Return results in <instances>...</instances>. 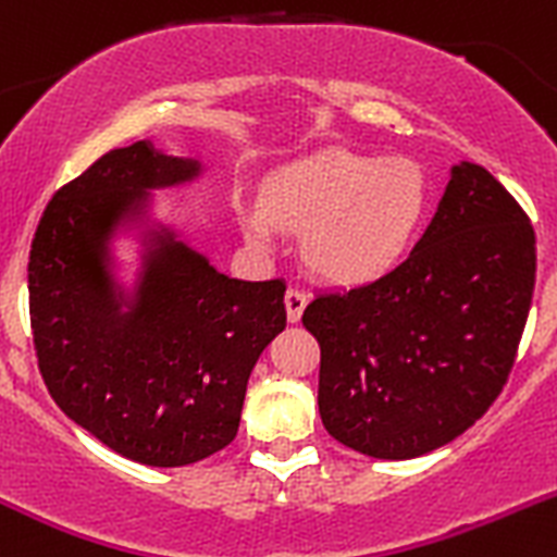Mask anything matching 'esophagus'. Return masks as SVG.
Returning a JSON list of instances; mask_svg holds the SVG:
<instances>
[{
	"label": "esophagus",
	"mask_w": 557,
	"mask_h": 557,
	"mask_svg": "<svg viewBox=\"0 0 557 557\" xmlns=\"http://www.w3.org/2000/svg\"><path fill=\"white\" fill-rule=\"evenodd\" d=\"M305 307H307V296L301 294V290L290 288L288 294H285V312H288L290 323L301 321V312H305Z\"/></svg>",
	"instance_id": "obj_1"
}]
</instances>
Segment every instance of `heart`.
Here are the masks:
<instances>
[{
  "mask_svg": "<svg viewBox=\"0 0 557 557\" xmlns=\"http://www.w3.org/2000/svg\"><path fill=\"white\" fill-rule=\"evenodd\" d=\"M428 214L422 165L332 149L277 171L263 187V209H245L242 225L261 247L274 245L277 228L305 234V267L323 283L359 288L408 258Z\"/></svg>",
  "mask_w": 557,
  "mask_h": 557,
  "instance_id": "obj_1",
  "label": "heart"
}]
</instances>
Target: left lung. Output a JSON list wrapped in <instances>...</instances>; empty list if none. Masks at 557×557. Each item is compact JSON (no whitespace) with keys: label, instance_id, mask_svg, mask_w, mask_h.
Wrapping results in <instances>:
<instances>
[{"label":"left lung","instance_id":"left-lung-1","mask_svg":"<svg viewBox=\"0 0 557 557\" xmlns=\"http://www.w3.org/2000/svg\"><path fill=\"white\" fill-rule=\"evenodd\" d=\"M536 283V234L476 163L451 169L433 223L383 280L318 294V410L348 449L410 460L466 433L515 364Z\"/></svg>","mask_w":557,"mask_h":557}]
</instances>
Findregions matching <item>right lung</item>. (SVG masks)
<instances>
[{
	"label": "right lung",
	"mask_w": 557,
	"mask_h": 557,
	"mask_svg": "<svg viewBox=\"0 0 557 557\" xmlns=\"http://www.w3.org/2000/svg\"><path fill=\"white\" fill-rule=\"evenodd\" d=\"M201 163L149 141L111 149L59 187L29 252V318L53 403L127 460L180 468L236 438L258 356L285 329V283L218 272L165 225L144 239L135 288L113 277L111 239L141 223L149 193Z\"/></svg>",
	"instance_id": "obj_1"
}]
</instances>
